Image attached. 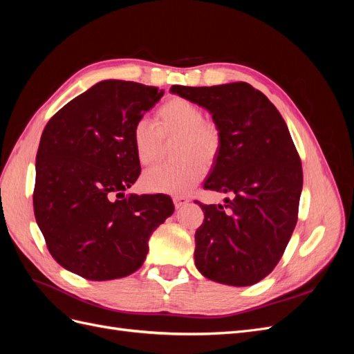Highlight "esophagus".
Instances as JSON below:
<instances>
[{
  "mask_svg": "<svg viewBox=\"0 0 354 354\" xmlns=\"http://www.w3.org/2000/svg\"><path fill=\"white\" fill-rule=\"evenodd\" d=\"M173 201H174V207L178 209V208H181V207H185V205H187L189 203V199L187 198H185V196H174L173 198Z\"/></svg>",
  "mask_w": 354,
  "mask_h": 354,
  "instance_id": "obj_1",
  "label": "esophagus"
}]
</instances>
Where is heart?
<instances>
[{
	"label": "heart",
	"instance_id": "b5f03b06",
	"mask_svg": "<svg viewBox=\"0 0 354 354\" xmlns=\"http://www.w3.org/2000/svg\"><path fill=\"white\" fill-rule=\"evenodd\" d=\"M178 140L174 149V165H158L142 177L145 189L155 194L185 195L205 176L207 167L216 162L223 146L220 128L205 121L198 104L183 97L167 100L155 113V124L146 116L137 118L131 127L136 158L151 165L159 156L162 138Z\"/></svg>",
	"mask_w": 354,
	"mask_h": 354
}]
</instances>
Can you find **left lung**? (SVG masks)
<instances>
[{
  "instance_id": "8db88e82",
  "label": "left lung",
  "mask_w": 354,
  "mask_h": 354,
  "mask_svg": "<svg viewBox=\"0 0 354 354\" xmlns=\"http://www.w3.org/2000/svg\"><path fill=\"white\" fill-rule=\"evenodd\" d=\"M205 108L223 136L203 187L223 205H203L195 233V264L208 279L250 286L269 274L291 239L303 190V168L282 115L246 82L169 90Z\"/></svg>"
}]
</instances>
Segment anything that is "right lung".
Returning a JSON list of instances; mask_svg holds the SVG:
<instances>
[{
    "instance_id": "right-lung-1",
    "label": "right lung",
    "mask_w": 354,
    "mask_h": 354,
    "mask_svg": "<svg viewBox=\"0 0 354 354\" xmlns=\"http://www.w3.org/2000/svg\"><path fill=\"white\" fill-rule=\"evenodd\" d=\"M162 95L152 85L100 81L42 131L34 212L50 254L66 270L90 281L134 273L151 234L174 212L167 195H125L140 176L131 127Z\"/></svg>"
}]
</instances>
